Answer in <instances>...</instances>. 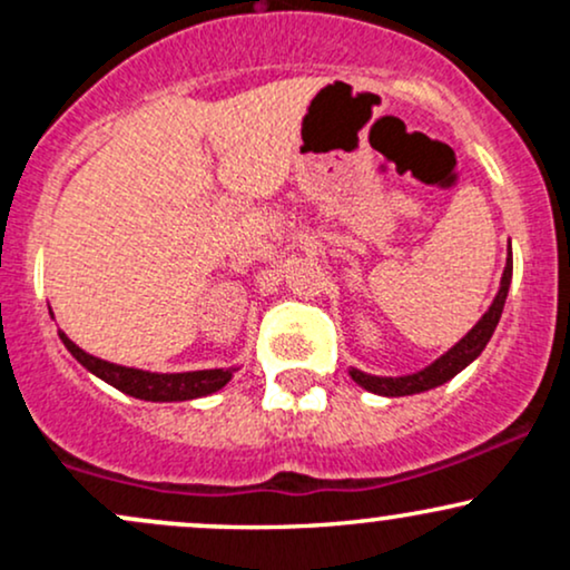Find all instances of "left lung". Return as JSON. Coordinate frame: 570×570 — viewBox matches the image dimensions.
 Returning <instances> with one entry per match:
<instances>
[{
    "instance_id": "obj_1",
    "label": "left lung",
    "mask_w": 570,
    "mask_h": 570,
    "mask_svg": "<svg viewBox=\"0 0 570 570\" xmlns=\"http://www.w3.org/2000/svg\"><path fill=\"white\" fill-rule=\"evenodd\" d=\"M509 286H512V240L507 246V265H503V276H501V286L495 292L493 303L482 318L476 322L472 330L466 332L450 351H444L440 358L429 364V367L410 372V375H370V372H362L356 367L348 370V375L353 377V383L362 385L364 391L377 396H412V394H423V391L436 389V385H444L448 381H453L461 370H466L469 364L485 351V345L493 337L495 326H499V318L503 313V303H507Z\"/></svg>"
}]
</instances>
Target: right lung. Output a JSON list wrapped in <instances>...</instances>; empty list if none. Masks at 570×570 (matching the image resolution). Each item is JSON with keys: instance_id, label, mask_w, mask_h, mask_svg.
Returning <instances> with one entry per match:
<instances>
[{"instance_id": "1", "label": "right lung", "mask_w": 570, "mask_h": 570, "mask_svg": "<svg viewBox=\"0 0 570 570\" xmlns=\"http://www.w3.org/2000/svg\"><path fill=\"white\" fill-rule=\"evenodd\" d=\"M58 337L67 345V351L85 370L94 372L104 383L115 385L122 394L144 399V402H189V399H200L214 394V391L225 389L233 381V372L238 367H219V370H193V372H149L136 367H122V364L104 362V358L85 353L80 345L58 330Z\"/></svg>"}]
</instances>
